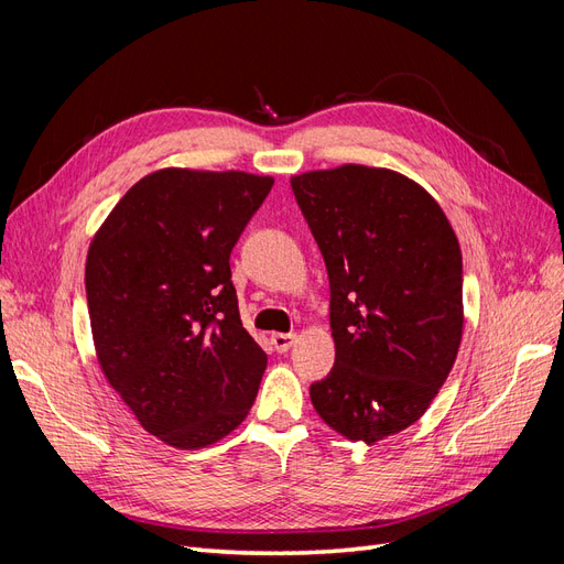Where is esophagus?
Listing matches in <instances>:
<instances>
[{"label":"esophagus","instance_id":"34e87169","mask_svg":"<svg viewBox=\"0 0 564 564\" xmlns=\"http://www.w3.org/2000/svg\"><path fill=\"white\" fill-rule=\"evenodd\" d=\"M294 340H296V334H272L270 336V344L278 352H286L294 346Z\"/></svg>","mask_w":564,"mask_h":564}]
</instances>
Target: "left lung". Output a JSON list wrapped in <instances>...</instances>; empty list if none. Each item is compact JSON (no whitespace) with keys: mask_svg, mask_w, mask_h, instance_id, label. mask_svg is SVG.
I'll list each match as a JSON object with an SVG mask.
<instances>
[{"mask_svg":"<svg viewBox=\"0 0 564 564\" xmlns=\"http://www.w3.org/2000/svg\"><path fill=\"white\" fill-rule=\"evenodd\" d=\"M329 275L334 369L311 386L324 423L367 445L423 416L464 329V261L440 204L388 169L292 178Z\"/></svg>","mask_w":564,"mask_h":564,"instance_id":"1","label":"left lung"}]
</instances>
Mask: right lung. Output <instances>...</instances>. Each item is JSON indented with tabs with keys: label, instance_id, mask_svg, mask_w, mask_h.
<instances>
[{
	"label": "right lung",
	"instance_id": "add662e5",
	"mask_svg": "<svg viewBox=\"0 0 564 564\" xmlns=\"http://www.w3.org/2000/svg\"><path fill=\"white\" fill-rule=\"evenodd\" d=\"M272 183L162 169L129 187L89 247L84 284L100 369L172 447L214 445L259 392L268 355L242 327L230 253Z\"/></svg>",
	"mask_w": 564,
	"mask_h": 564
}]
</instances>
